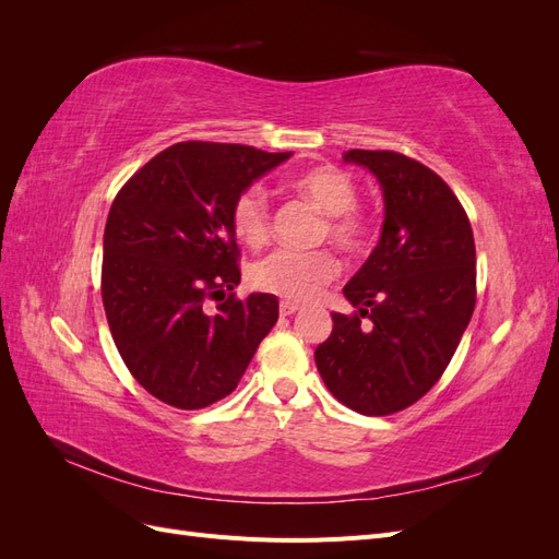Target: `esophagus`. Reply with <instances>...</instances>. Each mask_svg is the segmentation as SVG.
Wrapping results in <instances>:
<instances>
[{
    "label": "esophagus",
    "instance_id": "esophagus-1",
    "mask_svg": "<svg viewBox=\"0 0 559 559\" xmlns=\"http://www.w3.org/2000/svg\"><path fill=\"white\" fill-rule=\"evenodd\" d=\"M298 310H300L298 302H292V300H282V302H280V314H282V317H289V314H294V312H298Z\"/></svg>",
    "mask_w": 559,
    "mask_h": 559
}]
</instances>
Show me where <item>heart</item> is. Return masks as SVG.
<instances>
[{"mask_svg": "<svg viewBox=\"0 0 559 559\" xmlns=\"http://www.w3.org/2000/svg\"><path fill=\"white\" fill-rule=\"evenodd\" d=\"M289 189L326 214L324 238L347 253L364 251L373 240V224L359 214V189L354 179L333 165H319L302 170L286 181ZM230 226L242 245L259 249L267 242L273 222L270 205L259 186H249L230 207ZM337 273V261L331 251H292L277 249L263 261L253 263L249 280L259 292L275 294L289 300H306Z\"/></svg>", "mask_w": 559, "mask_h": 559, "instance_id": "b5f03b06", "label": "heart"}]
</instances>
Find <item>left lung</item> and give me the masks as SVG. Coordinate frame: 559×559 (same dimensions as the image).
<instances>
[{"label": "left lung", "instance_id": "obj_1", "mask_svg": "<svg viewBox=\"0 0 559 559\" xmlns=\"http://www.w3.org/2000/svg\"><path fill=\"white\" fill-rule=\"evenodd\" d=\"M343 158L380 181L384 222L343 289L357 312L331 314L314 361L337 401L380 417L419 401L448 368L476 308V245L460 200L427 165L396 151Z\"/></svg>", "mask_w": 559, "mask_h": 559}]
</instances>
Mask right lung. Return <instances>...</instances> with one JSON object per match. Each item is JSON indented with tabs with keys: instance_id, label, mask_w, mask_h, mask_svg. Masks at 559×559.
Returning <instances> with one entry per match:
<instances>
[{
	"instance_id": "right-lung-1",
	"label": "right lung",
	"mask_w": 559,
	"mask_h": 559,
	"mask_svg": "<svg viewBox=\"0 0 559 559\" xmlns=\"http://www.w3.org/2000/svg\"><path fill=\"white\" fill-rule=\"evenodd\" d=\"M289 158L292 151L179 142L118 191L105 226L103 302L118 354L158 401L181 411L222 401L275 326L273 294H228L240 284L230 207Z\"/></svg>"
}]
</instances>
